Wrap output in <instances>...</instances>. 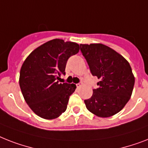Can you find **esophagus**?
<instances>
[{
  "instance_id": "obj_1",
  "label": "esophagus",
  "mask_w": 148,
  "mask_h": 148,
  "mask_svg": "<svg viewBox=\"0 0 148 148\" xmlns=\"http://www.w3.org/2000/svg\"><path fill=\"white\" fill-rule=\"evenodd\" d=\"M81 85H82V84H76V86L77 88H80V86H81Z\"/></svg>"
}]
</instances>
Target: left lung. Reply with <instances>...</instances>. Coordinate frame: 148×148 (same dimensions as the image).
I'll list each match as a JSON object with an SVG mask.
<instances>
[{
  "label": "left lung",
  "instance_id": "left-lung-1",
  "mask_svg": "<svg viewBox=\"0 0 148 148\" xmlns=\"http://www.w3.org/2000/svg\"><path fill=\"white\" fill-rule=\"evenodd\" d=\"M91 74L97 77L99 87L93 90V96L85 99L86 109L101 118L120 112L130 99L134 77L128 62L109 46L100 44H80Z\"/></svg>",
  "mask_w": 148,
  "mask_h": 148
}]
</instances>
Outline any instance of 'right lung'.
Returning <instances> with one entry per match:
<instances>
[{"label": "right lung", "instance_id": "obj_1", "mask_svg": "<svg viewBox=\"0 0 148 148\" xmlns=\"http://www.w3.org/2000/svg\"><path fill=\"white\" fill-rule=\"evenodd\" d=\"M79 45L55 39L33 50L23 64L20 86L25 101L34 113L45 119L59 117L67 109L76 85L60 84L67 61L78 53Z\"/></svg>", "mask_w": 148, "mask_h": 148}]
</instances>
